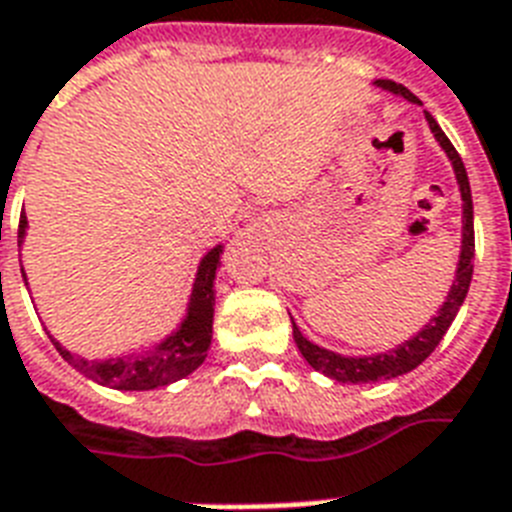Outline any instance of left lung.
I'll use <instances>...</instances> for the list:
<instances>
[{
	"label": "left lung",
	"instance_id": "1",
	"mask_svg": "<svg viewBox=\"0 0 512 512\" xmlns=\"http://www.w3.org/2000/svg\"><path fill=\"white\" fill-rule=\"evenodd\" d=\"M374 86L387 91L392 96H400V99L411 101V104H418L421 101L408 91L405 86L395 83V80H374ZM426 122H429V130L434 133V141L439 143V149L445 151V156L453 164L455 180H458L460 190V201H463V227H460V256L458 266H455V280L450 285V293H447L445 303L439 306L437 314L418 329L416 335L408 337L405 342L395 345V348L384 350V353H374V356H342V353H335V350L322 348L316 345L308 337L301 335L298 324L293 322V337L295 345L301 350V356L306 358V363L311 369H316L324 377L335 379V382L342 384H369V382H382V379H395L403 377L408 371H413L416 366L432 356L434 348L439 345V340L445 337V332L450 329L453 319L458 316L460 306L466 301L468 287H471V277H474V201H471V185H468L466 167H463V159L458 156L455 146L450 143L442 128L437 125L432 114L424 112Z\"/></svg>",
	"mask_w": 512,
	"mask_h": 512
}]
</instances>
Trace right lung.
<instances>
[{
  "mask_svg": "<svg viewBox=\"0 0 512 512\" xmlns=\"http://www.w3.org/2000/svg\"><path fill=\"white\" fill-rule=\"evenodd\" d=\"M25 230H28V219L25 214L20 217V246L25 240ZM222 251L225 243L209 248L201 256L193 277V287H190L188 306H185L183 322L172 329L170 335L159 340L156 345L130 356H112V358H80L73 350H67L52 332L46 335L52 337L54 348L62 358H65L75 371H80L83 377L91 382H99L104 387L122 392H143L156 390V387H167L172 382H180L188 374L206 361L211 345V324H214V280H217V269L222 266ZM25 287H28V277L23 274Z\"/></svg>",
  "mask_w": 512,
  "mask_h": 512,
  "instance_id": "add662e5",
  "label": "right lung"
}]
</instances>
